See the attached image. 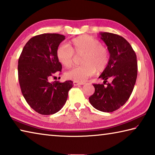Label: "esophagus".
Masks as SVG:
<instances>
[{
    "instance_id": "obj_1",
    "label": "esophagus",
    "mask_w": 155,
    "mask_h": 155,
    "mask_svg": "<svg viewBox=\"0 0 155 155\" xmlns=\"http://www.w3.org/2000/svg\"><path fill=\"white\" fill-rule=\"evenodd\" d=\"M73 84H74V86H78V85H83L84 83H79V82H77V81H74V82H73Z\"/></svg>"
}]
</instances>
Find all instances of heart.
<instances>
[{
	"instance_id": "1",
	"label": "heart",
	"mask_w": 155,
	"mask_h": 155,
	"mask_svg": "<svg viewBox=\"0 0 155 155\" xmlns=\"http://www.w3.org/2000/svg\"><path fill=\"white\" fill-rule=\"evenodd\" d=\"M57 57L67 68H71L74 61V54H82L80 66L65 73L70 80L83 83L96 72H103L109 62V53L105 47L93 37L83 35L75 38L69 44H61L57 47Z\"/></svg>"
}]
</instances>
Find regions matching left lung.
Instances as JSON below:
<instances>
[{
    "mask_svg": "<svg viewBox=\"0 0 155 155\" xmlns=\"http://www.w3.org/2000/svg\"><path fill=\"white\" fill-rule=\"evenodd\" d=\"M100 37L107 46L109 62L99 77L104 84H94L95 91L89 101L97 110L109 113L124 105L132 94L137 76V57L130 44L122 36L101 32ZM108 78L112 83L104 86Z\"/></svg>",
    "mask_w": 155,
    "mask_h": 155,
    "instance_id": "left-lung-1",
    "label": "left lung"
}]
</instances>
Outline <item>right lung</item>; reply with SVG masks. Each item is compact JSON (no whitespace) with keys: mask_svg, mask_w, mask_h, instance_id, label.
<instances>
[{"mask_svg":"<svg viewBox=\"0 0 155 155\" xmlns=\"http://www.w3.org/2000/svg\"><path fill=\"white\" fill-rule=\"evenodd\" d=\"M65 36L44 33L33 37L23 48L18 59V80L21 91L29 106L41 115L58 112L66 103L72 81L50 82L61 72L62 65L56 51Z\"/></svg>","mask_w":155,"mask_h":155,"instance_id":"right-lung-1","label":"right lung"}]
</instances>
